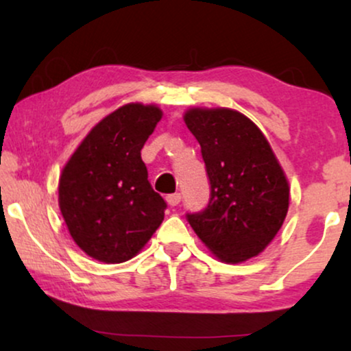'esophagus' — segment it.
I'll return each instance as SVG.
<instances>
[{"label": "esophagus", "instance_id": "obj_1", "mask_svg": "<svg viewBox=\"0 0 351 351\" xmlns=\"http://www.w3.org/2000/svg\"><path fill=\"white\" fill-rule=\"evenodd\" d=\"M180 199H182L180 193H171V195L166 196V201H167V204H169V206H177L180 203Z\"/></svg>", "mask_w": 351, "mask_h": 351}]
</instances>
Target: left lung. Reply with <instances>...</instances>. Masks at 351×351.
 <instances>
[{"label":"left lung","mask_w":351,"mask_h":351,"mask_svg":"<svg viewBox=\"0 0 351 351\" xmlns=\"http://www.w3.org/2000/svg\"><path fill=\"white\" fill-rule=\"evenodd\" d=\"M185 124L201 147L209 203L186 220L220 261L238 263L265 249L285 222L289 185L270 143L230 108H191Z\"/></svg>","instance_id":"8db88e82"}]
</instances>
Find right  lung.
<instances>
[{
	"instance_id": "right-lung-1",
	"label": "right lung",
	"mask_w": 351,
	"mask_h": 351,
	"mask_svg": "<svg viewBox=\"0 0 351 351\" xmlns=\"http://www.w3.org/2000/svg\"><path fill=\"white\" fill-rule=\"evenodd\" d=\"M161 117L153 105H124L93 128L62 171L60 213L75 243L100 262L132 258L165 219L167 204L141 156Z\"/></svg>"
}]
</instances>
